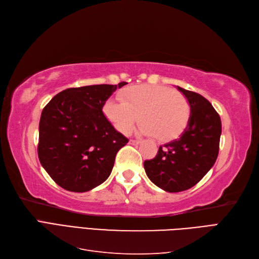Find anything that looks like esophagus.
Returning <instances> with one entry per match:
<instances>
[{
	"instance_id": "obj_1",
	"label": "esophagus",
	"mask_w": 259,
	"mask_h": 259,
	"mask_svg": "<svg viewBox=\"0 0 259 259\" xmlns=\"http://www.w3.org/2000/svg\"><path fill=\"white\" fill-rule=\"evenodd\" d=\"M130 144H132V145H138V144H140V140L131 139V140H130Z\"/></svg>"
}]
</instances>
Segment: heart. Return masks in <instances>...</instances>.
<instances>
[{
  "label": "heart",
  "instance_id": "heart-1",
  "mask_svg": "<svg viewBox=\"0 0 259 259\" xmlns=\"http://www.w3.org/2000/svg\"><path fill=\"white\" fill-rule=\"evenodd\" d=\"M119 98H109L103 111L123 134L130 133L139 119L140 134L155 136L164 142L177 137L189 121V101L183 93L175 90L142 84L123 90Z\"/></svg>",
  "mask_w": 259,
  "mask_h": 259
}]
</instances>
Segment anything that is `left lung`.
I'll list each match as a JSON object with an SVG mask.
<instances>
[{"instance_id":"left-lung-1","label":"left lung","mask_w":259,"mask_h":259,"mask_svg":"<svg viewBox=\"0 0 259 259\" xmlns=\"http://www.w3.org/2000/svg\"><path fill=\"white\" fill-rule=\"evenodd\" d=\"M190 105V117L179 138L161 146L152 160L144 162L151 182L167 192H180L197 185L213 167L219 151L221 116L198 93L177 86Z\"/></svg>"}]
</instances>
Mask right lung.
Masks as SVG:
<instances>
[{"label":"right lung","instance_id":"obj_1","mask_svg":"<svg viewBox=\"0 0 259 259\" xmlns=\"http://www.w3.org/2000/svg\"><path fill=\"white\" fill-rule=\"evenodd\" d=\"M125 84L67 89L44 107L38 125V160L64 189L86 192L110 176L115 155L128 139L115 131L103 107Z\"/></svg>","mask_w":259,"mask_h":259}]
</instances>
